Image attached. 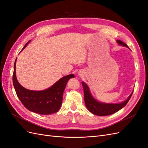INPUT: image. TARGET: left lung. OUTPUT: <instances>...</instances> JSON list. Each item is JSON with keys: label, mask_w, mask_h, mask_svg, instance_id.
<instances>
[{"label": "left lung", "mask_w": 148, "mask_h": 148, "mask_svg": "<svg viewBox=\"0 0 148 148\" xmlns=\"http://www.w3.org/2000/svg\"><path fill=\"white\" fill-rule=\"evenodd\" d=\"M117 42L120 44V45L123 46L128 48V46L127 44L123 42L122 41L117 40ZM82 84L83 85L84 90V102L87 109L92 114L99 116L112 115L115 112H117V111H119L121 109H122L123 107H124L127 105L133 92V91L131 95L128 97V99L123 101V102L119 103V104H107V103L100 102L96 101L91 95L90 91H89V88L88 86V85L83 82H82Z\"/></svg>", "instance_id": "1"}]
</instances>
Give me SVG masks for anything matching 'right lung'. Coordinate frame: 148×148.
<instances>
[{"label": "right lung", "instance_id": "add662e5", "mask_svg": "<svg viewBox=\"0 0 148 148\" xmlns=\"http://www.w3.org/2000/svg\"><path fill=\"white\" fill-rule=\"evenodd\" d=\"M29 42L30 41L25 44L22 50ZM16 61V59L14 64L13 84L16 95L23 106L28 110L42 115L51 114L59 111L62 103V97L66 83L69 79L75 77L74 75L65 76L51 87L44 91L29 90L21 86L18 82L15 72Z\"/></svg>", "mask_w": 148, "mask_h": 148}]
</instances>
